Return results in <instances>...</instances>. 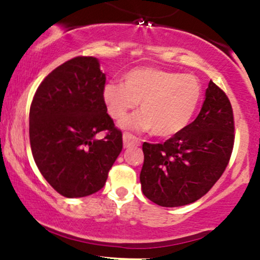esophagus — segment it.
<instances>
[{"label": "esophagus", "instance_id": "esophagus-1", "mask_svg": "<svg viewBox=\"0 0 260 260\" xmlns=\"http://www.w3.org/2000/svg\"><path fill=\"white\" fill-rule=\"evenodd\" d=\"M139 139L137 138L136 136H133L132 133H128V132H124L123 133V147L124 148H129L132 147V145H137L139 144Z\"/></svg>", "mask_w": 260, "mask_h": 260}]
</instances>
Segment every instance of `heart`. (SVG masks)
Segmentation results:
<instances>
[{"mask_svg":"<svg viewBox=\"0 0 260 260\" xmlns=\"http://www.w3.org/2000/svg\"><path fill=\"white\" fill-rule=\"evenodd\" d=\"M104 103L113 120H123L142 101V112L122 121V127L149 131L171 137L183 131L194 117L202 99L199 80L156 67L128 71L123 84L110 82L104 86Z\"/></svg>","mask_w":260,"mask_h":260,"instance_id":"obj_1","label":"heart"}]
</instances>
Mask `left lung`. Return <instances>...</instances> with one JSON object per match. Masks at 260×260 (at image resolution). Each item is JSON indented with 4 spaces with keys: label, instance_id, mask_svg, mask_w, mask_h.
<instances>
[{
    "label": "left lung",
    "instance_id": "1",
    "mask_svg": "<svg viewBox=\"0 0 260 260\" xmlns=\"http://www.w3.org/2000/svg\"><path fill=\"white\" fill-rule=\"evenodd\" d=\"M234 143L231 103L225 91L210 80L201 112L192 123L164 144H143V193L166 208L198 201L228 168Z\"/></svg>",
    "mask_w": 260,
    "mask_h": 260
}]
</instances>
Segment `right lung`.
<instances>
[{
	"mask_svg": "<svg viewBox=\"0 0 260 260\" xmlns=\"http://www.w3.org/2000/svg\"><path fill=\"white\" fill-rule=\"evenodd\" d=\"M106 83L91 56L58 66L35 91L29 112V139L39 171L67 198L96 193L122 151V132L107 113ZM105 132L103 140L94 136Z\"/></svg>",
	"mask_w": 260,
	"mask_h": 260,
	"instance_id": "add662e5",
	"label": "right lung"
}]
</instances>
